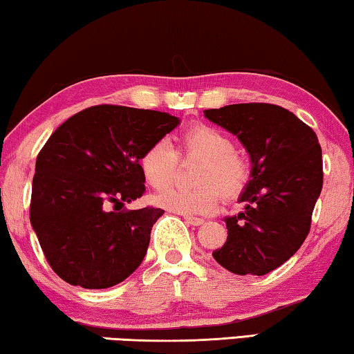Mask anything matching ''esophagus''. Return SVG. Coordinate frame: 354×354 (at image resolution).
<instances>
[{"instance_id":"obj_1","label":"esophagus","mask_w":354,"mask_h":354,"mask_svg":"<svg viewBox=\"0 0 354 354\" xmlns=\"http://www.w3.org/2000/svg\"><path fill=\"white\" fill-rule=\"evenodd\" d=\"M184 221L191 225H202L205 224V221L202 218H194V216H184Z\"/></svg>"}]
</instances>
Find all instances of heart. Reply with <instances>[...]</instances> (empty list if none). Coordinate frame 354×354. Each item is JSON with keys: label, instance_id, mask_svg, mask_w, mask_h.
Wrapping results in <instances>:
<instances>
[{"label": "heart", "instance_id": "b5f03b06", "mask_svg": "<svg viewBox=\"0 0 354 354\" xmlns=\"http://www.w3.org/2000/svg\"><path fill=\"white\" fill-rule=\"evenodd\" d=\"M178 156L200 159L192 178L198 187H170L157 194L154 203L171 213L184 216L214 213L219 195L234 200L245 191L251 179V163L235 151L229 135L213 125L195 124L179 135L176 151L165 140L147 147L140 159L145 181L152 189L167 187L176 173Z\"/></svg>", "mask_w": 354, "mask_h": 354}]
</instances>
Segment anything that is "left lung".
I'll use <instances>...</instances> for the list:
<instances>
[{
  "instance_id": "8db88e82",
  "label": "left lung",
  "mask_w": 354,
  "mask_h": 354,
  "mask_svg": "<svg viewBox=\"0 0 354 354\" xmlns=\"http://www.w3.org/2000/svg\"><path fill=\"white\" fill-rule=\"evenodd\" d=\"M203 114L236 135L251 159L240 197L245 211L224 219L227 241L213 257L236 275H266L292 257L310 232L323 189L318 136L277 104H229Z\"/></svg>"
}]
</instances>
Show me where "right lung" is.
<instances>
[{
    "label": "right lung",
    "instance_id": "right-lung-1",
    "mask_svg": "<svg viewBox=\"0 0 354 354\" xmlns=\"http://www.w3.org/2000/svg\"><path fill=\"white\" fill-rule=\"evenodd\" d=\"M178 124L160 111L98 104L46 141L36 157L30 223L63 281L104 289L140 267L163 209L111 208L145 194L141 156Z\"/></svg>",
    "mask_w": 354,
    "mask_h": 354
}]
</instances>
